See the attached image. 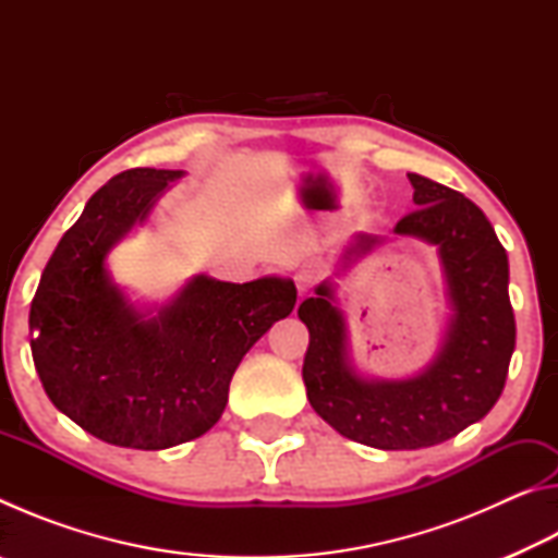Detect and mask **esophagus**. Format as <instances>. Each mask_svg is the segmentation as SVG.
I'll list each match as a JSON object with an SVG mask.
<instances>
[{
  "label": "esophagus",
  "instance_id": "obj_1",
  "mask_svg": "<svg viewBox=\"0 0 558 558\" xmlns=\"http://www.w3.org/2000/svg\"><path fill=\"white\" fill-rule=\"evenodd\" d=\"M317 278H319V272H317L315 266H302V268L295 272V286H298L300 295H305V292L313 290Z\"/></svg>",
  "mask_w": 558,
  "mask_h": 558
}]
</instances>
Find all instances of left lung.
I'll use <instances>...</instances> for the list:
<instances>
[{"label":"left lung","instance_id":"obj_1","mask_svg":"<svg viewBox=\"0 0 558 558\" xmlns=\"http://www.w3.org/2000/svg\"><path fill=\"white\" fill-rule=\"evenodd\" d=\"M409 179L418 209L405 214L393 233L436 245L452 307L436 359L413 379L369 381L349 362L332 282L317 286L315 298L298 307L310 329L302 364L310 405L344 438L381 450L438 446L485 418L505 389L517 339L507 251L493 223L456 189L421 174ZM381 241L359 233L349 256H362Z\"/></svg>","mask_w":558,"mask_h":558}]
</instances>
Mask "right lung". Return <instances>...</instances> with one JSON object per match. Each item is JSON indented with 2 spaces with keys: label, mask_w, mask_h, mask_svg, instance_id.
Returning <instances> with one entry per match:
<instances>
[{
  "label": "right lung",
  "mask_w": 558,
  "mask_h": 558,
  "mask_svg": "<svg viewBox=\"0 0 558 558\" xmlns=\"http://www.w3.org/2000/svg\"><path fill=\"white\" fill-rule=\"evenodd\" d=\"M179 177L137 167L100 186L32 300V356L46 396L110 446L165 450L204 436L221 418L235 366L298 300L288 278L239 286L199 276L155 317L130 305L106 258Z\"/></svg>",
  "instance_id": "add662e5"
}]
</instances>
